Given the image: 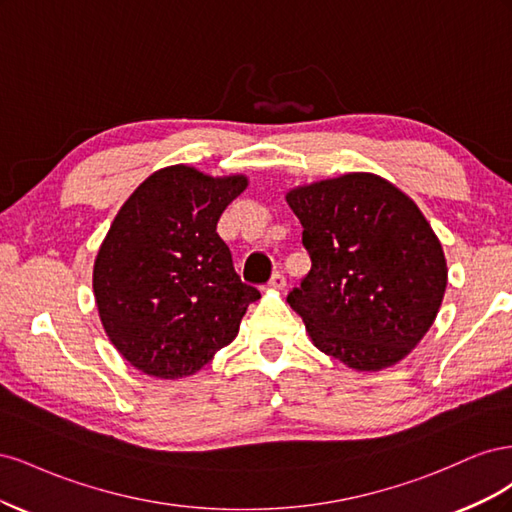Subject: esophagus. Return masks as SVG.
<instances>
[{
    "label": "esophagus",
    "instance_id": "1",
    "mask_svg": "<svg viewBox=\"0 0 512 512\" xmlns=\"http://www.w3.org/2000/svg\"><path fill=\"white\" fill-rule=\"evenodd\" d=\"M284 286H286V277H284L282 273H275V275L271 277L269 288H271V290H284Z\"/></svg>",
    "mask_w": 512,
    "mask_h": 512
}]
</instances>
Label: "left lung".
<instances>
[{
  "instance_id": "1",
  "label": "left lung",
  "mask_w": 512,
  "mask_h": 512,
  "mask_svg": "<svg viewBox=\"0 0 512 512\" xmlns=\"http://www.w3.org/2000/svg\"><path fill=\"white\" fill-rule=\"evenodd\" d=\"M286 203L312 258L288 303L312 344L354 371L404 361L436 320L448 282L442 243L423 211L374 173L297 185Z\"/></svg>"
}]
</instances>
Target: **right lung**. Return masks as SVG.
I'll use <instances>...</instances> for the list:
<instances>
[{"label":"right lung","instance_id":"add662e5","mask_svg":"<svg viewBox=\"0 0 512 512\" xmlns=\"http://www.w3.org/2000/svg\"><path fill=\"white\" fill-rule=\"evenodd\" d=\"M247 183L245 175L166 166L115 215L94 262V297L106 337L143 374H196L237 337L247 305L260 299L215 232Z\"/></svg>","mask_w":512,"mask_h":512}]
</instances>
